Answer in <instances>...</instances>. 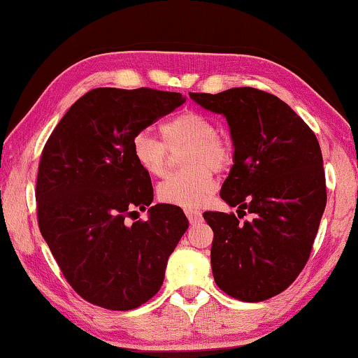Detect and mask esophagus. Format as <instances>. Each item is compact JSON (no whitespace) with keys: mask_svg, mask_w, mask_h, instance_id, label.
Wrapping results in <instances>:
<instances>
[{"mask_svg":"<svg viewBox=\"0 0 358 358\" xmlns=\"http://www.w3.org/2000/svg\"><path fill=\"white\" fill-rule=\"evenodd\" d=\"M186 215H188V220L196 225V223H199L202 220V213L197 210V209H188L186 210Z\"/></svg>","mask_w":358,"mask_h":358,"instance_id":"obj_1","label":"esophagus"}]
</instances>
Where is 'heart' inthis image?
Masks as SVG:
<instances>
[{
  "label": "heart",
  "mask_w": 358,
  "mask_h": 358,
  "mask_svg": "<svg viewBox=\"0 0 358 358\" xmlns=\"http://www.w3.org/2000/svg\"><path fill=\"white\" fill-rule=\"evenodd\" d=\"M162 141L149 133H138L131 141L135 162L149 177L159 178L169 172L170 152H181L186 170L159 185L157 196L165 204L193 209L206 202L215 191V172L233 164V145L227 136L215 131L209 117L196 110H185L159 125Z\"/></svg>",
  "instance_id": "1"
}]
</instances>
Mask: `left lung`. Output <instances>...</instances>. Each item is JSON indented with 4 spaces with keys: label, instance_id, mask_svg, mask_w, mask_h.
<instances>
[{
    "label": "left lung",
    "instance_id": "obj_1",
    "mask_svg": "<svg viewBox=\"0 0 358 358\" xmlns=\"http://www.w3.org/2000/svg\"><path fill=\"white\" fill-rule=\"evenodd\" d=\"M189 98L230 125L233 167L220 197L238 207V216L244 210L255 215L239 224L234 213L204 212L213 231V280L239 301H265L297 278L312 252L327 206L322 149L306 122L262 90Z\"/></svg>",
    "mask_w": 358,
    "mask_h": 358
}]
</instances>
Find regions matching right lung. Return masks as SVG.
Returning <instances> with one entry per match:
<instances>
[{"mask_svg":"<svg viewBox=\"0 0 358 358\" xmlns=\"http://www.w3.org/2000/svg\"><path fill=\"white\" fill-rule=\"evenodd\" d=\"M185 101L151 88H94L72 104L43 148L40 231L69 285L94 306L131 310L148 302L188 230L180 207L151 206V177L131 154L133 138ZM146 206V222L126 225Z\"/></svg>","mask_w":358,"mask_h":358,"instance_id":"obj_1","label":"right lung"}]
</instances>
